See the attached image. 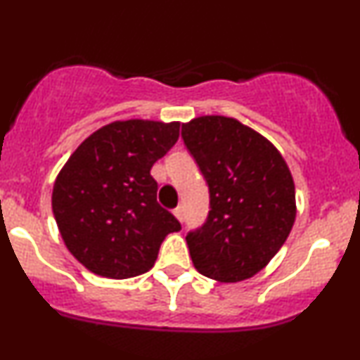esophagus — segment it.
I'll return each mask as SVG.
<instances>
[{
    "instance_id": "obj_1",
    "label": "esophagus",
    "mask_w": 360,
    "mask_h": 360,
    "mask_svg": "<svg viewBox=\"0 0 360 360\" xmlns=\"http://www.w3.org/2000/svg\"><path fill=\"white\" fill-rule=\"evenodd\" d=\"M172 214L176 215V217L179 219V221H183V207H176V209L172 210Z\"/></svg>"
}]
</instances>
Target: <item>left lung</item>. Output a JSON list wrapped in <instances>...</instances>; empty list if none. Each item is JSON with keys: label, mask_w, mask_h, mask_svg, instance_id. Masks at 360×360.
Masks as SVG:
<instances>
[{"label": "left lung", "mask_w": 360, "mask_h": 360, "mask_svg": "<svg viewBox=\"0 0 360 360\" xmlns=\"http://www.w3.org/2000/svg\"><path fill=\"white\" fill-rule=\"evenodd\" d=\"M181 136L210 195L205 224L186 234L193 266L221 283L252 278L293 228L288 165L269 139L231 117H196L183 124Z\"/></svg>", "instance_id": "1"}]
</instances>
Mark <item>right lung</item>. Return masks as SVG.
<instances>
[{
	"label": "right lung",
	"instance_id": "add662e5",
	"mask_svg": "<svg viewBox=\"0 0 360 360\" xmlns=\"http://www.w3.org/2000/svg\"><path fill=\"white\" fill-rule=\"evenodd\" d=\"M179 138V122L117 120L86 138L56 176L51 207L67 248L86 269L126 279L153 267L181 229L157 202L150 170Z\"/></svg>",
	"mask_w": 360,
	"mask_h": 360
}]
</instances>
